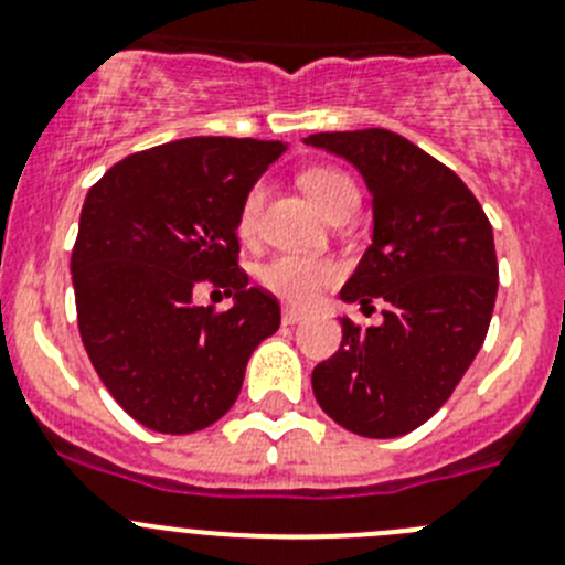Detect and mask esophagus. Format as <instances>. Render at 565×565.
<instances>
[{
    "instance_id": "1",
    "label": "esophagus",
    "mask_w": 565,
    "mask_h": 565,
    "mask_svg": "<svg viewBox=\"0 0 565 565\" xmlns=\"http://www.w3.org/2000/svg\"><path fill=\"white\" fill-rule=\"evenodd\" d=\"M302 319H305L302 310H297V308L282 310V324H297V322H302Z\"/></svg>"
}]
</instances>
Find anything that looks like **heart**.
Masks as SVG:
<instances>
[{
	"instance_id": "b5f03b06",
	"label": "heart",
	"mask_w": 565,
	"mask_h": 565,
	"mask_svg": "<svg viewBox=\"0 0 565 565\" xmlns=\"http://www.w3.org/2000/svg\"><path fill=\"white\" fill-rule=\"evenodd\" d=\"M299 184L308 193V199L324 212V215H333V212L344 210V206L359 204V190H355L353 179L335 168H308L299 175ZM263 199H266V188L263 184H252L243 195L241 206H237V235L243 241H252L257 235V226H260V210ZM339 266L333 260H324V257H299V255H277L268 263H263L257 277H260L263 288H268L271 294H277L279 299L294 305H308L319 297V291L328 286H333L339 279Z\"/></svg>"
}]
</instances>
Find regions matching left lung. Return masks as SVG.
Listing matches in <instances>:
<instances>
[{
	"label": "left lung",
	"instance_id": "1",
	"mask_svg": "<svg viewBox=\"0 0 565 565\" xmlns=\"http://www.w3.org/2000/svg\"><path fill=\"white\" fill-rule=\"evenodd\" d=\"M355 164L372 193V246L341 288L384 299V322L341 319V344L313 366V395L347 431L403 437L443 406L488 335L499 291L493 226L465 181L386 128L305 139Z\"/></svg>",
	"mask_w": 565,
	"mask_h": 565
}]
</instances>
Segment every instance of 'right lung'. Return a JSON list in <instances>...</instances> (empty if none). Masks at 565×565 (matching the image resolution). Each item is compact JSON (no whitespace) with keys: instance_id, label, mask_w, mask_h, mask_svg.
<instances>
[{"instance_id":"right-lung-1","label":"right lung","mask_w":565,"mask_h":565,"mask_svg":"<svg viewBox=\"0 0 565 565\" xmlns=\"http://www.w3.org/2000/svg\"><path fill=\"white\" fill-rule=\"evenodd\" d=\"M282 142L190 137L139 151L89 190L72 248L77 330L134 420L193 434L237 401L248 355L279 328V302L237 266V206ZM212 285L230 311L199 309Z\"/></svg>"}]
</instances>
